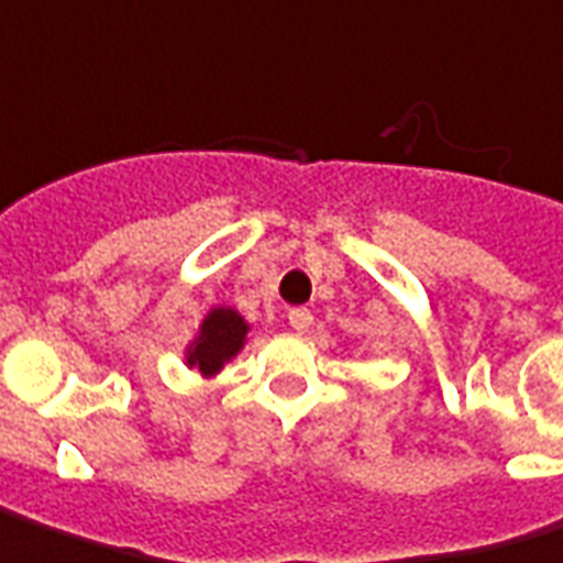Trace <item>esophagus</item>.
I'll return each mask as SVG.
<instances>
[{
	"mask_svg": "<svg viewBox=\"0 0 563 563\" xmlns=\"http://www.w3.org/2000/svg\"><path fill=\"white\" fill-rule=\"evenodd\" d=\"M288 321H290V328H294V331H309V328H312V312H309V309H290L288 312Z\"/></svg>",
	"mask_w": 563,
	"mask_h": 563,
	"instance_id": "1",
	"label": "esophagus"
}]
</instances>
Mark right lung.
I'll list each match as a JSON object with an SVG mask.
<instances>
[{
  "instance_id": "1",
  "label": "right lung",
  "mask_w": 563,
  "mask_h": 563,
  "mask_svg": "<svg viewBox=\"0 0 563 563\" xmlns=\"http://www.w3.org/2000/svg\"><path fill=\"white\" fill-rule=\"evenodd\" d=\"M244 333H247V324L242 316L235 309L217 306L208 312V319L201 321L199 336L186 349V364L199 367L205 377H211L223 367V362H230L242 349Z\"/></svg>"
}]
</instances>
